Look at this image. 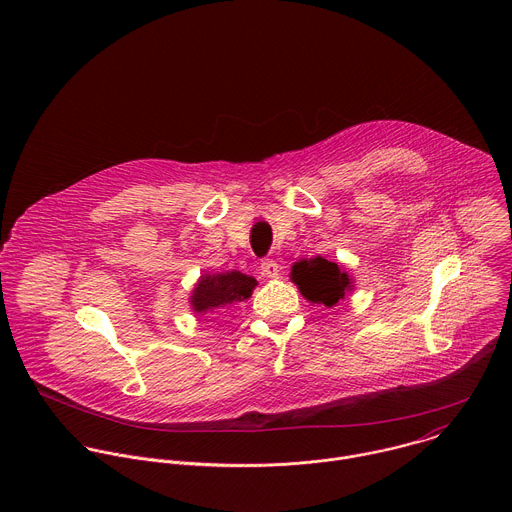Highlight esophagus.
I'll return each mask as SVG.
<instances>
[{
	"instance_id": "34e87169",
	"label": "esophagus",
	"mask_w": 512,
	"mask_h": 512,
	"mask_svg": "<svg viewBox=\"0 0 512 512\" xmlns=\"http://www.w3.org/2000/svg\"><path fill=\"white\" fill-rule=\"evenodd\" d=\"M279 263L275 261V259H263L261 261V271H263V275H267V277H277L279 275Z\"/></svg>"
}]
</instances>
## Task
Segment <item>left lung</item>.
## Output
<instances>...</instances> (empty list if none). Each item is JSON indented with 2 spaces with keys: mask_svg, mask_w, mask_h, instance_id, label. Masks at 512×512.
I'll use <instances>...</instances> for the list:
<instances>
[{
  "mask_svg": "<svg viewBox=\"0 0 512 512\" xmlns=\"http://www.w3.org/2000/svg\"><path fill=\"white\" fill-rule=\"evenodd\" d=\"M289 277L298 285L300 294L308 302L322 304L326 308L336 306L354 289V279L346 267L320 255L296 261L291 265Z\"/></svg>",
  "mask_w": 512,
  "mask_h": 512,
  "instance_id": "1",
  "label": "left lung"
}]
</instances>
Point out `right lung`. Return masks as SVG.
<instances>
[{
    "mask_svg": "<svg viewBox=\"0 0 512 512\" xmlns=\"http://www.w3.org/2000/svg\"><path fill=\"white\" fill-rule=\"evenodd\" d=\"M255 285V277L235 269L225 273H202L190 294V308L196 316L231 308L233 304L249 300Z\"/></svg>",
    "mask_w": 512,
    "mask_h": 512,
    "instance_id": "right-lung-1",
    "label": "right lung"
}]
</instances>
